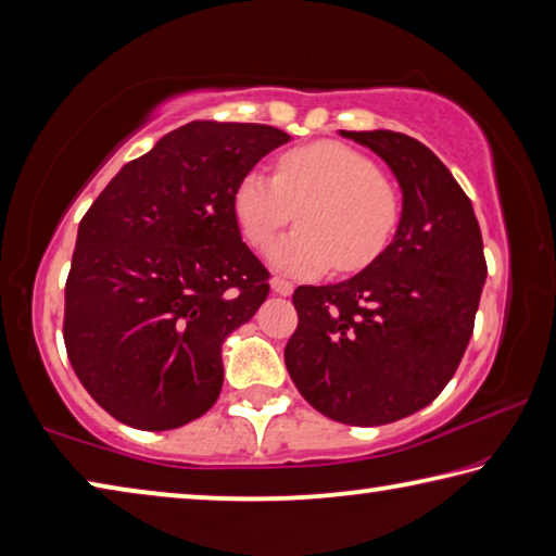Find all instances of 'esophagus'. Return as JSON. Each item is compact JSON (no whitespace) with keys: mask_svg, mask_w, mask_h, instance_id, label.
Here are the masks:
<instances>
[{"mask_svg":"<svg viewBox=\"0 0 556 556\" xmlns=\"http://www.w3.org/2000/svg\"><path fill=\"white\" fill-rule=\"evenodd\" d=\"M271 291H275V294H279V296H291V291H294V285H291V281H287V279H271Z\"/></svg>","mask_w":556,"mask_h":556,"instance_id":"1","label":"esophagus"}]
</instances>
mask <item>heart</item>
I'll use <instances>...</instances> for the list:
<instances>
[{"label":"heart","mask_w":556,"mask_h":556,"mask_svg":"<svg viewBox=\"0 0 556 556\" xmlns=\"http://www.w3.org/2000/svg\"><path fill=\"white\" fill-rule=\"evenodd\" d=\"M299 211L301 228L269 250V265L289 277H318L338 265L357 271L388 248L400 201L380 166L341 142L291 149L277 178L252 168L232 199L235 223L250 248H267Z\"/></svg>","instance_id":"b5f03b06"}]
</instances>
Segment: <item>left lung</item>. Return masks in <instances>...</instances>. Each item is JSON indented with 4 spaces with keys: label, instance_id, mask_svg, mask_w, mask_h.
<instances>
[{
    "label": "left lung",
    "instance_id": "obj_1",
    "mask_svg": "<svg viewBox=\"0 0 556 556\" xmlns=\"http://www.w3.org/2000/svg\"><path fill=\"white\" fill-rule=\"evenodd\" d=\"M402 191L392 242L355 277L299 287L287 370L314 409L380 427L427 407L454 378L485 285L473 205L429 147L390 129L345 131Z\"/></svg>",
    "mask_w": 556,
    "mask_h": 556
}]
</instances>
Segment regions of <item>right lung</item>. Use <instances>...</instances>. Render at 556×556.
Returning a JSON list of instances; mask_svg holds the SVG:
<instances>
[{
    "label": "right lung",
    "mask_w": 556,
    "mask_h": 556,
    "mask_svg": "<svg viewBox=\"0 0 556 556\" xmlns=\"http://www.w3.org/2000/svg\"><path fill=\"white\" fill-rule=\"evenodd\" d=\"M269 125L195 119L125 164L78 225L63 338L83 388L144 431L199 419L223 388V343L269 294L232 199Z\"/></svg>",
    "instance_id": "add662e5"
}]
</instances>
